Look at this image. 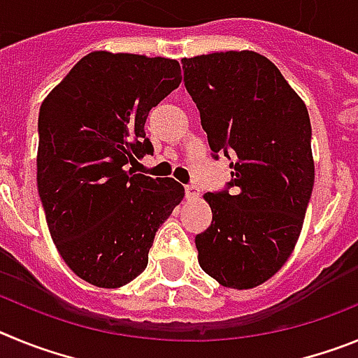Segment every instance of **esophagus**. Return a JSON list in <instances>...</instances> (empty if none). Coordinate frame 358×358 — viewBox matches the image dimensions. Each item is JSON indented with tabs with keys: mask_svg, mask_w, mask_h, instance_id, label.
Returning <instances> with one entry per match:
<instances>
[{
	"mask_svg": "<svg viewBox=\"0 0 358 358\" xmlns=\"http://www.w3.org/2000/svg\"><path fill=\"white\" fill-rule=\"evenodd\" d=\"M185 192H186V197L188 199H197L199 195H201V189H199L197 185H188L185 188Z\"/></svg>",
	"mask_w": 358,
	"mask_h": 358,
	"instance_id": "obj_1",
	"label": "esophagus"
}]
</instances>
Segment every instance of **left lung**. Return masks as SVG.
Wrapping results in <instances>:
<instances>
[{"instance_id":"obj_1","label":"left lung","mask_w":358,"mask_h":358,"mask_svg":"<svg viewBox=\"0 0 358 358\" xmlns=\"http://www.w3.org/2000/svg\"><path fill=\"white\" fill-rule=\"evenodd\" d=\"M208 143L233 156L229 186L206 194L213 220L195 236L199 265L229 289H255L280 271L301 233L314 157L308 110L267 57L217 52L182 59Z\"/></svg>"}]
</instances>
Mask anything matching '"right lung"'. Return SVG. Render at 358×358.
Listing matches in <instances>:
<instances>
[{"label": "right lung", "mask_w": 358, "mask_h": 358, "mask_svg": "<svg viewBox=\"0 0 358 358\" xmlns=\"http://www.w3.org/2000/svg\"><path fill=\"white\" fill-rule=\"evenodd\" d=\"M164 57L91 52L43 100L37 188L57 251L73 273L118 289L147 268L156 231L185 197L172 177L125 170L152 154L148 110L181 84Z\"/></svg>", "instance_id": "right-lung-1"}]
</instances>
